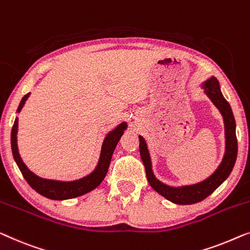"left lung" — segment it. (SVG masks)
<instances>
[{"label":"left lung","instance_id":"left-lung-1","mask_svg":"<svg viewBox=\"0 0 250 250\" xmlns=\"http://www.w3.org/2000/svg\"><path fill=\"white\" fill-rule=\"evenodd\" d=\"M202 88L204 89L205 95L211 99L221 113L224 122V134H226V152H224L223 159L218 169L208 178L201 183L194 184V185L182 187H171L161 183L160 180L155 178L154 173L152 171V162L146 140L143 136H139L140 154L144 167H146L147 182L150 183L151 187L155 191H158L159 194L175 204L188 205L203 201L229 177L234 164H236L238 142L236 136V121H234L232 109L220 90L218 79L214 77L208 79L202 84Z\"/></svg>","mask_w":250,"mask_h":250}]
</instances>
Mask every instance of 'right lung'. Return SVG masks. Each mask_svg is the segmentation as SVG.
I'll use <instances>...</instances> for the list:
<instances>
[{"label": "right lung", "instance_id": "1", "mask_svg": "<svg viewBox=\"0 0 250 250\" xmlns=\"http://www.w3.org/2000/svg\"><path fill=\"white\" fill-rule=\"evenodd\" d=\"M30 96V92L27 93L20 101L19 107H18L17 113H20L22 109L24 103ZM127 127L126 123H121L116 128L110 131L104 137L103 146H101V152L99 161L97 167L88 176L83 177L81 179L73 180V182H60V180H53V179H45L42 178L34 172L28 169L26 165L23 164L22 159H21L19 154V150H18V143H17V134H18V117L14 121L12 131H11V149H12V154L14 158V161L17 162L18 167H19L21 173L27 180V183L30 185L34 189L39 193L42 196L50 200L55 201H62V200H70V198H74L78 196H81L83 194L89 193L98 187L101 182H103L104 177L107 175L108 168H109V164L113 157V153L118 141L124 131Z\"/></svg>", "mask_w": 250, "mask_h": 250}]
</instances>
